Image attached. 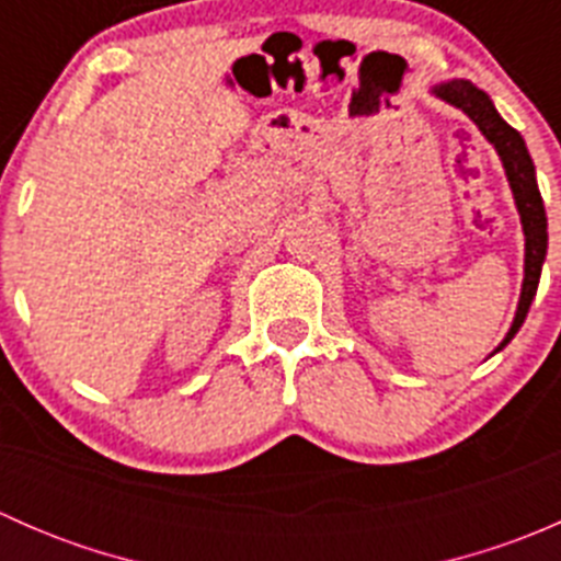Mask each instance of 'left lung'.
I'll return each mask as SVG.
<instances>
[{"label": "left lung", "instance_id": "1", "mask_svg": "<svg viewBox=\"0 0 561 561\" xmlns=\"http://www.w3.org/2000/svg\"><path fill=\"white\" fill-rule=\"evenodd\" d=\"M437 98H443L445 103L461 107L469 118L480 127V133L494 144V149L500 151L502 165H505L507 181H511L513 197H516L518 214H522L524 236H526V257H524V287H522V301H518L516 320H513L511 331L502 339V344L496 350L505 347L513 336H516L518 328L524 325L526 312L531 307V298L537 293V282H540V268L542 260H546L548 249V233H546V208H542L540 190H537L535 181V165H531V157L526 151L524 138L518 135V129H513L505 118L496 113L494 103L489 100V94L483 89H478L469 81H450L443 87L434 89Z\"/></svg>", "mask_w": 561, "mask_h": 561}]
</instances>
